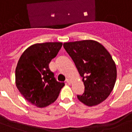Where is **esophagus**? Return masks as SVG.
Instances as JSON below:
<instances>
[{"mask_svg": "<svg viewBox=\"0 0 132 132\" xmlns=\"http://www.w3.org/2000/svg\"><path fill=\"white\" fill-rule=\"evenodd\" d=\"M66 83H67V84H68L69 85L71 84V83H72V81H71V80H70V79H66Z\"/></svg>", "mask_w": 132, "mask_h": 132, "instance_id": "34e87169", "label": "esophagus"}]
</instances>
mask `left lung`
I'll return each instance as SVG.
<instances>
[{"mask_svg": "<svg viewBox=\"0 0 132 132\" xmlns=\"http://www.w3.org/2000/svg\"><path fill=\"white\" fill-rule=\"evenodd\" d=\"M64 47L83 78L84 92L77 98L90 107L105 100L117 80V67L110 53L99 42L91 40L65 42Z\"/></svg>", "mask_w": 132, "mask_h": 132, "instance_id": "obj_1", "label": "left lung"}]
</instances>
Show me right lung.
Returning a JSON list of instances; mask_svg holds the SVG:
<instances>
[{
	"label": "right lung",
	"instance_id": "obj_1",
	"mask_svg": "<svg viewBox=\"0 0 132 132\" xmlns=\"http://www.w3.org/2000/svg\"><path fill=\"white\" fill-rule=\"evenodd\" d=\"M62 46V42L33 44L18 60L15 68L16 87L26 100L38 108L55 102L64 86V83L56 81L48 66Z\"/></svg>",
	"mask_w": 132,
	"mask_h": 132
}]
</instances>
